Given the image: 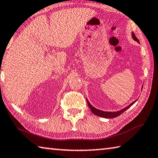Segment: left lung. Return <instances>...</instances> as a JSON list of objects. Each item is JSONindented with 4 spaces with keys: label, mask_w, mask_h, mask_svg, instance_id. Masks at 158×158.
<instances>
[{
    "label": "left lung",
    "mask_w": 158,
    "mask_h": 158,
    "mask_svg": "<svg viewBox=\"0 0 158 158\" xmlns=\"http://www.w3.org/2000/svg\"><path fill=\"white\" fill-rule=\"evenodd\" d=\"M132 37H133V40L137 41V42H138V43H139L138 39V38H137V37L135 36V35L134 34H133V33L132 34ZM136 101H137V100H135L134 102H133L131 104V105H129L128 106L125 107V108L123 109H122V110H120V111H115V112H105V111H101V110H98V109H96V108H95V107H94L93 106H92V105H91V104L89 103V101L87 100V104H88V105H89V109H91V112L93 113V114H94V115H98V116H100V117L105 118H114L118 117V116H119V115L123 114V113L124 111H125L127 109H129L130 106H131L133 105V104H134V103L136 102Z\"/></svg>",
    "instance_id": "8db88e82"
}]
</instances>
